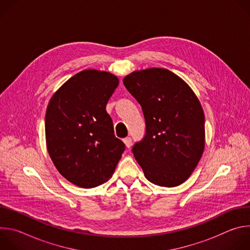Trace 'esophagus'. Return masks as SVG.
<instances>
[{
    "label": "esophagus",
    "instance_id": "obj_1",
    "mask_svg": "<svg viewBox=\"0 0 250 250\" xmlns=\"http://www.w3.org/2000/svg\"><path fill=\"white\" fill-rule=\"evenodd\" d=\"M124 144L126 148H129L131 146V138L130 137H126L124 139Z\"/></svg>",
    "mask_w": 250,
    "mask_h": 250
}]
</instances>
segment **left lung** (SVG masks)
Masks as SVG:
<instances>
[{"mask_svg":"<svg viewBox=\"0 0 250 250\" xmlns=\"http://www.w3.org/2000/svg\"><path fill=\"white\" fill-rule=\"evenodd\" d=\"M124 85L140 104L146 132L132 153L146 179L161 187L183 184L205 148V115L191 87L165 68L133 71Z\"/></svg>","mask_w":250,"mask_h":250,"instance_id":"left-lung-1","label":"left lung"}]
</instances>
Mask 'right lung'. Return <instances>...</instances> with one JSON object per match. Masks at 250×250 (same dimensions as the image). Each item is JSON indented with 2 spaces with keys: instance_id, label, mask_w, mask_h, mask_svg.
<instances>
[{
  "instance_id": "right-lung-1",
  "label": "right lung",
  "mask_w": 250,
  "mask_h": 250,
  "mask_svg": "<svg viewBox=\"0 0 250 250\" xmlns=\"http://www.w3.org/2000/svg\"><path fill=\"white\" fill-rule=\"evenodd\" d=\"M119 83L110 72L86 69L68 79L48 103L47 151L58 172L78 187L105 183L125 150L105 111Z\"/></svg>"
}]
</instances>
